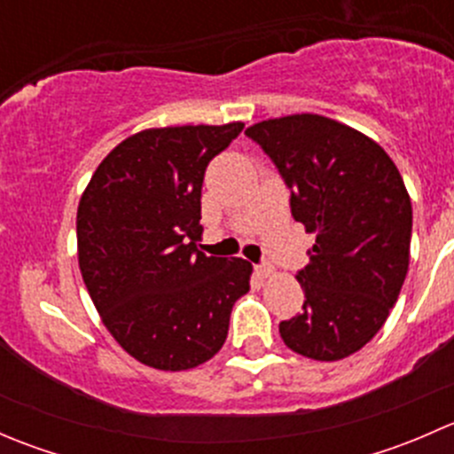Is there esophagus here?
Wrapping results in <instances>:
<instances>
[{"label":"esophagus","mask_w":454,"mask_h":454,"mask_svg":"<svg viewBox=\"0 0 454 454\" xmlns=\"http://www.w3.org/2000/svg\"><path fill=\"white\" fill-rule=\"evenodd\" d=\"M254 272L259 274L261 278H268V277H272V274H274V268L270 263H263V265H256Z\"/></svg>","instance_id":"esophagus-1"}]
</instances>
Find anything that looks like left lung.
I'll use <instances>...</instances> for the list:
<instances>
[{"label": "left lung", "instance_id": "obj_1", "mask_svg": "<svg viewBox=\"0 0 454 454\" xmlns=\"http://www.w3.org/2000/svg\"><path fill=\"white\" fill-rule=\"evenodd\" d=\"M246 134L274 160L292 215L316 235L296 274L303 312L278 333L305 358H347L380 332L406 278L413 208L404 180L378 142L318 114L268 118Z\"/></svg>", "mask_w": 454, "mask_h": 454}]
</instances>
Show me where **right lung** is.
Segmentation results:
<instances>
[{
	"instance_id": "1",
	"label": "right lung",
	"mask_w": 454,
	"mask_h": 454,
	"mask_svg": "<svg viewBox=\"0 0 454 454\" xmlns=\"http://www.w3.org/2000/svg\"><path fill=\"white\" fill-rule=\"evenodd\" d=\"M244 129L151 127L114 146L76 210L79 268L114 340L138 363L189 371L228 336L253 265L200 253L201 182L210 160Z\"/></svg>"
}]
</instances>
